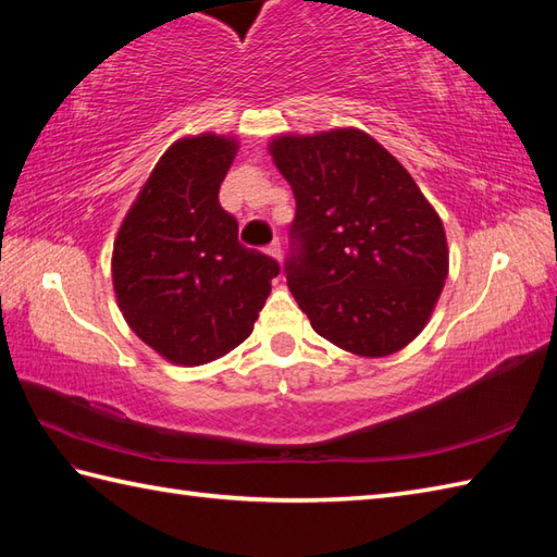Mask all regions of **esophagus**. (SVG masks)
I'll use <instances>...</instances> for the list:
<instances>
[{"mask_svg": "<svg viewBox=\"0 0 557 557\" xmlns=\"http://www.w3.org/2000/svg\"><path fill=\"white\" fill-rule=\"evenodd\" d=\"M265 253H268V256H272L275 260H282V246H280V242H277V239L272 242V244L265 248Z\"/></svg>", "mask_w": 557, "mask_h": 557, "instance_id": "esophagus-1", "label": "esophagus"}]
</instances>
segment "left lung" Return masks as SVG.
<instances>
[{
    "mask_svg": "<svg viewBox=\"0 0 557 557\" xmlns=\"http://www.w3.org/2000/svg\"><path fill=\"white\" fill-rule=\"evenodd\" d=\"M270 156L297 200L287 285L315 333L371 359L407 347L449 265L443 222L411 174L359 128L277 136Z\"/></svg>",
    "mask_w": 557,
    "mask_h": 557,
    "instance_id": "8db88e82",
    "label": "left lung"
}]
</instances>
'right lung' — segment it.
<instances>
[{"mask_svg":"<svg viewBox=\"0 0 557 557\" xmlns=\"http://www.w3.org/2000/svg\"><path fill=\"white\" fill-rule=\"evenodd\" d=\"M236 138H180L158 160L114 239L112 282L128 327L180 366L215 361L251 335L277 260L236 239L218 194Z\"/></svg>","mask_w":557,"mask_h":557,"instance_id":"obj_1","label":"right lung"}]
</instances>
